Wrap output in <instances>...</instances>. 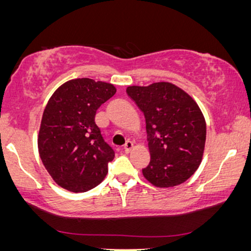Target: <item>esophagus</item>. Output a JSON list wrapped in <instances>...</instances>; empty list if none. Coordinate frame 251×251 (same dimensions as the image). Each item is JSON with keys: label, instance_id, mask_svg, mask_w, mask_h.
Here are the masks:
<instances>
[{"label": "esophagus", "instance_id": "1", "mask_svg": "<svg viewBox=\"0 0 251 251\" xmlns=\"http://www.w3.org/2000/svg\"><path fill=\"white\" fill-rule=\"evenodd\" d=\"M132 149H133V143L130 142V140H128V142H126V145H125V152L130 153V152H131Z\"/></svg>", "mask_w": 251, "mask_h": 251}]
</instances>
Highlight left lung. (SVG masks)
Returning a JSON list of instances; mask_svg holds the SVG:
<instances>
[{
	"label": "left lung",
	"mask_w": 251,
	"mask_h": 251,
	"mask_svg": "<svg viewBox=\"0 0 251 251\" xmlns=\"http://www.w3.org/2000/svg\"><path fill=\"white\" fill-rule=\"evenodd\" d=\"M126 94L145 115L151 162L144 177L160 188L183 184L204 153L207 126L197 101L170 82L131 85Z\"/></svg>",
	"instance_id": "1"
}]
</instances>
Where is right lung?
Wrapping results in <instances>:
<instances>
[{"mask_svg":"<svg viewBox=\"0 0 251 251\" xmlns=\"http://www.w3.org/2000/svg\"><path fill=\"white\" fill-rule=\"evenodd\" d=\"M116 94L112 83L73 78L51 96L41 120L37 149L51 178L80 193L101 183L114 151L95 123L97 109Z\"/></svg>","mask_w":251,"mask_h":251,"instance_id":"obj_1","label":"right lung"}]
</instances>
